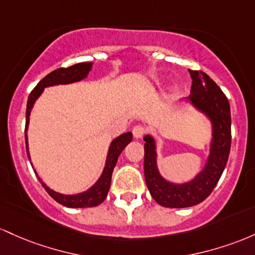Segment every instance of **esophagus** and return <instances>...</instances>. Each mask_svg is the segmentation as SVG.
<instances>
[{"mask_svg":"<svg viewBox=\"0 0 255 255\" xmlns=\"http://www.w3.org/2000/svg\"><path fill=\"white\" fill-rule=\"evenodd\" d=\"M144 132H145L144 128L141 127V125H137V127H135V128H132V135H133V137H135L136 139L142 138V136L144 135Z\"/></svg>","mask_w":255,"mask_h":255,"instance_id":"esophagus-1","label":"esophagus"}]
</instances>
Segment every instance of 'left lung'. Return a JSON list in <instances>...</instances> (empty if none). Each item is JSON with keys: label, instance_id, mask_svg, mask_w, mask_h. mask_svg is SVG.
<instances>
[{"label": "left lung", "instance_id": "1", "mask_svg": "<svg viewBox=\"0 0 255 255\" xmlns=\"http://www.w3.org/2000/svg\"><path fill=\"white\" fill-rule=\"evenodd\" d=\"M190 95L182 100L211 124L208 155L204 166L193 178L174 183L162 176L158 166V144L151 135L144 139V178L150 195L160 206L185 208L202 202L218 183L228 162L231 145L230 105L227 96L207 74L189 70Z\"/></svg>", "mask_w": 255, "mask_h": 255}]
</instances>
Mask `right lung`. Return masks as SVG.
<instances>
[{"instance_id":"obj_1","label":"right lung","mask_w":255,"mask_h":255,"mask_svg":"<svg viewBox=\"0 0 255 255\" xmlns=\"http://www.w3.org/2000/svg\"><path fill=\"white\" fill-rule=\"evenodd\" d=\"M93 62H81V64H76L73 66H70L67 68H58V70L53 71V72L45 76L38 84L36 85V88L31 91L30 96L27 100V106H26V127H25V142H26V151L28 160L31 161L30 153H28V143H27V128L28 124H30V114L32 111L33 106H35L36 101L38 100V97L42 95V93L44 91L45 88L55 87V85H65V84H72V83L81 82L83 79H85L88 77V74L93 70ZM132 141V133L131 132H125L122 135L116 137L112 142H111L110 147H108L107 156H106V162L105 167L102 170L101 176L99 177V179L94 183L93 185L87 189L85 191L78 194H61L58 191L50 189L44 182L39 178V176L37 174L36 170L35 173L38 177L39 182L43 185L47 193L55 200L56 202L61 204L62 206L71 208H87V207H95L105 201V199L107 197L108 191L111 188V181H112V173L114 167H116L117 161H118L119 155L122 154V151L124 150V148ZM32 166V162H31Z\"/></svg>"}]
</instances>
